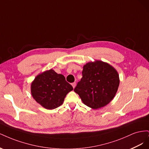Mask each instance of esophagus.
Instances as JSON below:
<instances>
[{
  "mask_svg": "<svg viewBox=\"0 0 149 149\" xmlns=\"http://www.w3.org/2000/svg\"><path fill=\"white\" fill-rule=\"evenodd\" d=\"M71 85H72V86H73V88H74V87L76 86V83L74 82V83H71Z\"/></svg>",
  "mask_w": 149,
  "mask_h": 149,
  "instance_id": "1",
  "label": "esophagus"
}]
</instances>
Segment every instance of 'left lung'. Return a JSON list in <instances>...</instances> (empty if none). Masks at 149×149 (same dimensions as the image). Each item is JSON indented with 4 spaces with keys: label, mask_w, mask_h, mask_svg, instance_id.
Masks as SVG:
<instances>
[{
    "label": "left lung",
    "mask_w": 149,
    "mask_h": 149,
    "mask_svg": "<svg viewBox=\"0 0 149 149\" xmlns=\"http://www.w3.org/2000/svg\"><path fill=\"white\" fill-rule=\"evenodd\" d=\"M82 75L74 91L85 105L96 109L112 101L119 84L113 67L101 61L89 62L83 66Z\"/></svg>",
    "instance_id": "1"
}]
</instances>
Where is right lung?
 I'll list each match as a JSON object with an SVG mask.
<instances>
[{
  "instance_id": "right-lung-1",
  "label": "right lung",
  "mask_w": 149,
  "mask_h": 149,
  "mask_svg": "<svg viewBox=\"0 0 149 149\" xmlns=\"http://www.w3.org/2000/svg\"><path fill=\"white\" fill-rule=\"evenodd\" d=\"M73 89L63 75L52 69L38 75L31 85L33 97L47 109L60 106L66 94Z\"/></svg>"
}]
</instances>
